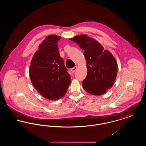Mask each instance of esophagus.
<instances>
[{
  "label": "esophagus",
  "mask_w": 146,
  "mask_h": 146,
  "mask_svg": "<svg viewBox=\"0 0 146 146\" xmlns=\"http://www.w3.org/2000/svg\"><path fill=\"white\" fill-rule=\"evenodd\" d=\"M76 69H77V67H76V66H75L74 67H73V68H72V69H71V72H72V73H74V72H75V71L76 70Z\"/></svg>",
  "instance_id": "obj_1"
}]
</instances>
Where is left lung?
<instances>
[{"mask_svg": "<svg viewBox=\"0 0 146 146\" xmlns=\"http://www.w3.org/2000/svg\"><path fill=\"white\" fill-rule=\"evenodd\" d=\"M84 50L87 76L83 82L84 89L93 95L105 94L113 85L117 76L118 64L111 52L86 35H76L70 39Z\"/></svg>", "mask_w": 146, "mask_h": 146, "instance_id": "left-lung-1", "label": "left lung"}]
</instances>
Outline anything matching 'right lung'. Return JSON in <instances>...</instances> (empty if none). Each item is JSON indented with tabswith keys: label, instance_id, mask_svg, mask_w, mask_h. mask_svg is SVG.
I'll use <instances>...</instances> for the list:
<instances>
[{
	"label": "right lung",
	"instance_id": "1",
	"mask_svg": "<svg viewBox=\"0 0 146 146\" xmlns=\"http://www.w3.org/2000/svg\"><path fill=\"white\" fill-rule=\"evenodd\" d=\"M61 38L56 35L47 36L35 52L29 69L35 89L49 100L63 97L71 83L58 51L57 42Z\"/></svg>",
	"mask_w": 146,
	"mask_h": 146
}]
</instances>
